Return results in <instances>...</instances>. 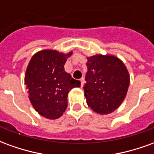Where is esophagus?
<instances>
[{
    "label": "esophagus",
    "instance_id": "34e87169",
    "mask_svg": "<svg viewBox=\"0 0 154 154\" xmlns=\"http://www.w3.org/2000/svg\"><path fill=\"white\" fill-rule=\"evenodd\" d=\"M80 82H81V87L82 88V87H83V85H84V83H85L84 78H83V77H82V78L80 79Z\"/></svg>",
    "mask_w": 154,
    "mask_h": 154
}]
</instances>
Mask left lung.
<instances>
[{"label":"left lung","instance_id":"obj_1","mask_svg":"<svg viewBox=\"0 0 154 154\" xmlns=\"http://www.w3.org/2000/svg\"><path fill=\"white\" fill-rule=\"evenodd\" d=\"M86 84L83 87L88 107L99 114H108L125 98L130 77L124 63L112 55L88 57Z\"/></svg>","mask_w":154,"mask_h":154}]
</instances>
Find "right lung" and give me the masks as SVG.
Masks as SVG:
<instances>
[{
	"label": "right lung",
	"instance_id": "obj_1",
	"mask_svg": "<svg viewBox=\"0 0 154 154\" xmlns=\"http://www.w3.org/2000/svg\"><path fill=\"white\" fill-rule=\"evenodd\" d=\"M72 54L56 50H42L29 62L25 74V84L28 89L32 107L48 119H57L66 111L67 94L81 82L65 72L66 59Z\"/></svg>",
	"mask_w": 154,
	"mask_h": 154
}]
</instances>
